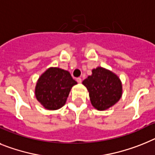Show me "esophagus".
<instances>
[{
  "label": "esophagus",
  "instance_id": "34e87169",
  "mask_svg": "<svg viewBox=\"0 0 155 155\" xmlns=\"http://www.w3.org/2000/svg\"><path fill=\"white\" fill-rule=\"evenodd\" d=\"M76 81H77L78 83H79V84H81V83H82V79H81V78H80V77L77 78V79H76Z\"/></svg>",
  "mask_w": 155,
  "mask_h": 155
}]
</instances>
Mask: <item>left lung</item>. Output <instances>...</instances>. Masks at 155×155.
Here are the masks:
<instances>
[{
	"label": "left lung",
	"instance_id": "left-lung-1",
	"mask_svg": "<svg viewBox=\"0 0 155 155\" xmlns=\"http://www.w3.org/2000/svg\"><path fill=\"white\" fill-rule=\"evenodd\" d=\"M89 92L92 106L106 110L114 106L122 95L121 81L113 71L102 67L92 70V75L83 81Z\"/></svg>",
	"mask_w": 155,
	"mask_h": 155
}]
</instances>
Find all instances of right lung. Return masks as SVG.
Returning <instances> with one entry per match:
<instances>
[{
  "instance_id": "right-lung-1",
  "label": "right lung",
  "mask_w": 155,
  "mask_h": 155,
  "mask_svg": "<svg viewBox=\"0 0 155 155\" xmlns=\"http://www.w3.org/2000/svg\"><path fill=\"white\" fill-rule=\"evenodd\" d=\"M77 84L68 71L49 68L41 75L35 87L36 98L49 110L64 106L71 87Z\"/></svg>"
}]
</instances>
